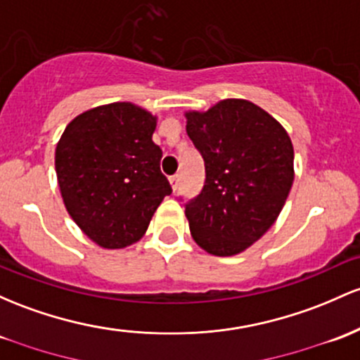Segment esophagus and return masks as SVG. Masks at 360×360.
Returning <instances> with one entry per match:
<instances>
[{
	"label": "esophagus",
	"instance_id": "1",
	"mask_svg": "<svg viewBox=\"0 0 360 360\" xmlns=\"http://www.w3.org/2000/svg\"><path fill=\"white\" fill-rule=\"evenodd\" d=\"M169 183H171V186L174 191H176L177 186H179V174H174V176L169 177Z\"/></svg>",
	"mask_w": 360,
	"mask_h": 360
}]
</instances>
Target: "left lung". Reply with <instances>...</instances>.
I'll return each instance as SVG.
<instances>
[{
    "instance_id": "8db88e82",
    "label": "left lung",
    "mask_w": 360,
    "mask_h": 360,
    "mask_svg": "<svg viewBox=\"0 0 360 360\" xmlns=\"http://www.w3.org/2000/svg\"><path fill=\"white\" fill-rule=\"evenodd\" d=\"M186 120L205 162L203 189L184 205L189 231L210 255L234 256L282 212L294 181V147L275 117L243 98L191 110Z\"/></svg>"
}]
</instances>
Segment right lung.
<instances>
[{"label":"right lung","mask_w":360,"mask_h":360,"mask_svg":"<svg viewBox=\"0 0 360 360\" xmlns=\"http://www.w3.org/2000/svg\"><path fill=\"white\" fill-rule=\"evenodd\" d=\"M157 117L131 102L98 105L75 117L56 147L63 201L75 224L105 250L141 239L171 195L152 141Z\"/></svg>","instance_id":"1"}]
</instances>
